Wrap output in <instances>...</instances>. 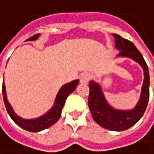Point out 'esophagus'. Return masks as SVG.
<instances>
[{
    "mask_svg": "<svg viewBox=\"0 0 154 154\" xmlns=\"http://www.w3.org/2000/svg\"><path fill=\"white\" fill-rule=\"evenodd\" d=\"M90 78H91V75H90V74L88 73V72H84V73L80 74V75H79L80 83H81V84H86V83H88V82L90 80Z\"/></svg>",
    "mask_w": 154,
    "mask_h": 154,
    "instance_id": "obj_1",
    "label": "esophagus"
}]
</instances>
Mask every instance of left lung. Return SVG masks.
<instances>
[{
    "label": "left lung",
    "mask_w": 154,
    "mask_h": 154,
    "mask_svg": "<svg viewBox=\"0 0 154 154\" xmlns=\"http://www.w3.org/2000/svg\"><path fill=\"white\" fill-rule=\"evenodd\" d=\"M116 40V48L120 50L118 57H126L134 59L141 65L144 73V80L142 88L141 97L136 106L132 110H117L109 106L106 100L101 87L95 81L89 83L88 106L95 122L100 126L111 131H124L134 125L143 116L150 97V75L148 66L136 47L128 39L118 34H113Z\"/></svg>",
    "instance_id": "1"
}]
</instances>
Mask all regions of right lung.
I'll use <instances>...</instances> for the list:
<instances>
[{
  "instance_id": "right-lung-1",
  "label": "right lung",
  "mask_w": 154,
  "mask_h": 154,
  "mask_svg": "<svg viewBox=\"0 0 154 154\" xmlns=\"http://www.w3.org/2000/svg\"><path fill=\"white\" fill-rule=\"evenodd\" d=\"M39 34H35L33 35L31 38H29L27 40H36L38 38ZM79 84V79L74 80L70 83H67L66 85H64L58 91L56 99H55V103L53 107L48 112L46 113L44 116L36 118V119H29V120H26L23 118H20V116H18L12 107L11 106L10 103L7 100V95H6V90H5V85L4 82L2 83V95H3V101H4V105L5 107L7 109V112L9 114V116H11V118L14 121L15 124H17L20 127H21L22 129L29 131V132H40L44 129H47L48 127H50L51 125H53L56 122H57V120L59 119V116L61 115V110L65 105V102L66 100V97L75 89L76 86Z\"/></svg>"
}]
</instances>
